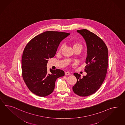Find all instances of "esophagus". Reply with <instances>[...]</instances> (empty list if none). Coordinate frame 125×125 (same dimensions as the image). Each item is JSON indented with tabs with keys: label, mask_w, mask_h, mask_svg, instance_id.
I'll return each instance as SVG.
<instances>
[{
	"label": "esophagus",
	"mask_w": 125,
	"mask_h": 125,
	"mask_svg": "<svg viewBox=\"0 0 125 125\" xmlns=\"http://www.w3.org/2000/svg\"><path fill=\"white\" fill-rule=\"evenodd\" d=\"M70 74H71V73H70V72L67 71V72H65V75H70Z\"/></svg>",
	"instance_id": "obj_1"
}]
</instances>
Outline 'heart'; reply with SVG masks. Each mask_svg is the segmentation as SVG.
Listing matches in <instances>:
<instances>
[{
    "mask_svg": "<svg viewBox=\"0 0 125 125\" xmlns=\"http://www.w3.org/2000/svg\"><path fill=\"white\" fill-rule=\"evenodd\" d=\"M72 46H73V48H76V47H79L80 48H82V44L80 43L79 42H75L73 43ZM61 49H62V46H61V47L60 48V50H59L60 51H61Z\"/></svg>",
    "mask_w": 125,
    "mask_h": 125,
    "instance_id": "1",
    "label": "heart"
}]
</instances>
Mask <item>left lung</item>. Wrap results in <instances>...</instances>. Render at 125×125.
I'll return each instance as SVG.
<instances>
[{
  "label": "left lung",
  "mask_w": 125,
  "mask_h": 125,
  "mask_svg": "<svg viewBox=\"0 0 125 125\" xmlns=\"http://www.w3.org/2000/svg\"><path fill=\"white\" fill-rule=\"evenodd\" d=\"M85 39L87 46L86 59V76L81 78L80 74L75 73L77 79L73 87V92L81 97L94 94L104 82L108 67V49L106 45L97 35L87 29L77 31Z\"/></svg>",
  "instance_id": "8db88e82"
}]
</instances>
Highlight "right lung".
<instances>
[{"instance_id":"right-lung-1","label":"right lung","mask_w":125,"mask_h":125,"mask_svg":"<svg viewBox=\"0 0 125 125\" xmlns=\"http://www.w3.org/2000/svg\"><path fill=\"white\" fill-rule=\"evenodd\" d=\"M70 34L46 31L34 37L25 46L21 58L22 76L34 94L46 97L55 88L56 79L64 75L63 70H50L46 67L49 58L55 56L61 41Z\"/></svg>"}]
</instances>
